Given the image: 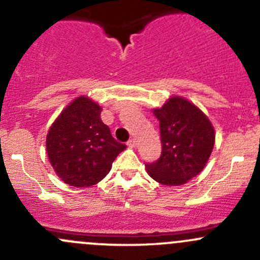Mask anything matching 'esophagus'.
I'll return each mask as SVG.
<instances>
[{
	"instance_id": "esophagus-1",
	"label": "esophagus",
	"mask_w": 260,
	"mask_h": 260,
	"mask_svg": "<svg viewBox=\"0 0 260 260\" xmlns=\"http://www.w3.org/2000/svg\"><path fill=\"white\" fill-rule=\"evenodd\" d=\"M127 145H128V147H132L133 148V147L137 146V141H136L135 138H131V140L127 142Z\"/></svg>"
}]
</instances>
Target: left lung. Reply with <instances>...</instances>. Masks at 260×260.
I'll return each mask as SVG.
<instances>
[{
    "label": "left lung",
    "instance_id": "obj_1",
    "mask_svg": "<svg viewBox=\"0 0 260 260\" xmlns=\"http://www.w3.org/2000/svg\"><path fill=\"white\" fill-rule=\"evenodd\" d=\"M159 120L162 152L157 161L146 164L157 182L177 186L200 174L215 143L214 127L195 104L172 96L162 108L153 109Z\"/></svg>",
    "mask_w": 260,
    "mask_h": 260
}]
</instances>
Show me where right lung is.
I'll list each match as a JSON object with an SVG mask.
<instances>
[{"instance_id": "obj_1", "label": "right lung", "mask_w": 260, "mask_h": 260, "mask_svg": "<svg viewBox=\"0 0 260 260\" xmlns=\"http://www.w3.org/2000/svg\"><path fill=\"white\" fill-rule=\"evenodd\" d=\"M102 108L88 96H79L50 127L46 151L52 169L65 183L88 187L103 180L115 157L124 151L101 119Z\"/></svg>"}]
</instances>
